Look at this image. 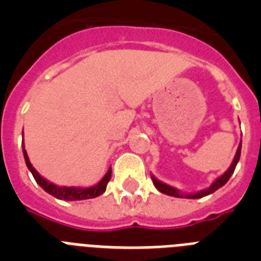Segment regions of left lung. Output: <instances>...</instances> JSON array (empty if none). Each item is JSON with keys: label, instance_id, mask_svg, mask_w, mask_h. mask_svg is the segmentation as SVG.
<instances>
[{"label": "left lung", "instance_id": "left-lung-1", "mask_svg": "<svg viewBox=\"0 0 261 261\" xmlns=\"http://www.w3.org/2000/svg\"><path fill=\"white\" fill-rule=\"evenodd\" d=\"M241 150H242V141H241V144H239L238 150H237V153H235V156H234V159H232V162H231V165H230V167L227 168V170H226V171L221 175V176L217 177L216 180H214L213 183L208 187V188H205V190L197 191V192H193V193H181L180 191L177 190V188H175V187L168 186V184L158 180V179H156L153 174H151V180H153V184L155 186L156 190H158L159 192L165 193V195L174 196V197H181V199H183V197L184 199H201V197H204V196H208V195H211V193L216 192L218 188L223 187L226 183H227V181H229L230 176L234 174L235 167H237V165H238V162H239V158H241Z\"/></svg>", "mask_w": 261, "mask_h": 261}]
</instances>
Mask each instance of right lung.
<instances>
[{
  "label": "right lung",
  "instance_id": "right-lung-1",
  "mask_svg": "<svg viewBox=\"0 0 261 261\" xmlns=\"http://www.w3.org/2000/svg\"><path fill=\"white\" fill-rule=\"evenodd\" d=\"M22 150H23V156H24V161H26L27 168L31 171L32 176L36 180V183L43 188L47 193L55 196L56 199L59 200H65V201H77V200H87V199H94V197H98L102 193L106 192V188H107V184L111 179V167L108 168V171L106 172L105 176L100 179L99 183H96L95 186L91 187H62V186H56V184L50 183L49 180H47L45 177L41 176L38 171L35 170V167H32L31 162H30V158L27 155V151L24 149V142H22Z\"/></svg>",
  "mask_w": 261,
  "mask_h": 261
}]
</instances>
